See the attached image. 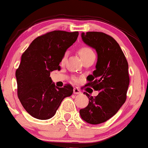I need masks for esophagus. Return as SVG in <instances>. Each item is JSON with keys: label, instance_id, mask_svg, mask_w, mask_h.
Listing matches in <instances>:
<instances>
[{"label": "esophagus", "instance_id": "34e87169", "mask_svg": "<svg viewBox=\"0 0 148 148\" xmlns=\"http://www.w3.org/2000/svg\"><path fill=\"white\" fill-rule=\"evenodd\" d=\"M73 92H74V94H81L80 89L77 88V87H74V90H73Z\"/></svg>", "mask_w": 148, "mask_h": 148}]
</instances>
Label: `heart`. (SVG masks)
<instances>
[{"label":"heart","instance_id":"1","mask_svg":"<svg viewBox=\"0 0 148 148\" xmlns=\"http://www.w3.org/2000/svg\"><path fill=\"white\" fill-rule=\"evenodd\" d=\"M78 52L79 54V55L81 56V58H82V60H85V59L88 58V57H91V56L94 55V52H93L92 49H91L90 47L87 46H82L78 49ZM66 57H67V54L66 53L64 54V55L62 56V59H61V64H64L65 61L66 60ZM74 81L77 82V79H74Z\"/></svg>","mask_w":148,"mask_h":148}]
</instances>
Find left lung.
<instances>
[{
  "instance_id": "left-lung-1",
  "label": "left lung",
  "mask_w": 148,
  "mask_h": 148,
  "mask_svg": "<svg viewBox=\"0 0 148 148\" xmlns=\"http://www.w3.org/2000/svg\"><path fill=\"white\" fill-rule=\"evenodd\" d=\"M82 37L97 52L96 70L87 77L86 86L99 94L93 97L84 93L88 98V104L79 113L84 121L97 125L113 117L126 100L130 82L128 64L119 43L110 35L87 32H83Z\"/></svg>"
}]
</instances>
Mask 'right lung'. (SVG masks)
Here are the masks:
<instances>
[{
  "instance_id": "right-lung-1",
  "label": "right lung",
  "mask_w": 148,
  "mask_h": 148,
  "mask_svg": "<svg viewBox=\"0 0 148 148\" xmlns=\"http://www.w3.org/2000/svg\"><path fill=\"white\" fill-rule=\"evenodd\" d=\"M79 32L54 30L37 37L22 54L15 71L18 96L23 108L32 117L51 119L65 97L71 96L73 87H57L51 71L60 70V63L66 49L75 42Z\"/></svg>"
}]
</instances>
